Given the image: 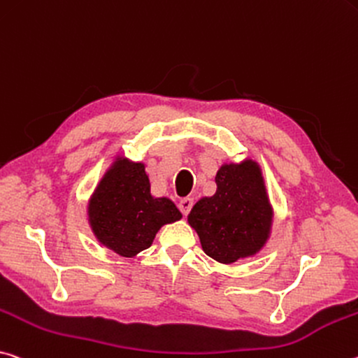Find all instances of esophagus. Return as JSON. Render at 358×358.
I'll list each match as a JSON object with an SVG mask.
<instances>
[{
  "label": "esophagus",
  "instance_id": "esophagus-1",
  "mask_svg": "<svg viewBox=\"0 0 358 358\" xmlns=\"http://www.w3.org/2000/svg\"><path fill=\"white\" fill-rule=\"evenodd\" d=\"M178 207H180V210H181V213L188 215L191 207H192V199H191V197H183V199H180Z\"/></svg>",
  "mask_w": 358,
  "mask_h": 358
}]
</instances>
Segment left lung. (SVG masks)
I'll return each instance as SVG.
<instances>
[{
  "mask_svg": "<svg viewBox=\"0 0 358 358\" xmlns=\"http://www.w3.org/2000/svg\"><path fill=\"white\" fill-rule=\"evenodd\" d=\"M215 194L201 197L188 215L202 250L221 264L257 257L274 224V208L261 166L252 157L224 162L215 175Z\"/></svg>",
  "mask_w": 358,
  "mask_h": 358,
  "instance_id": "8db88e82",
  "label": "left lung"
}]
</instances>
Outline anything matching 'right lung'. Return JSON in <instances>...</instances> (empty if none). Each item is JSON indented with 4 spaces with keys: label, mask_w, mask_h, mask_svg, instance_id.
Segmentation results:
<instances>
[{
    "label": "right lung",
    "mask_w": 358,
    "mask_h": 358,
    "mask_svg": "<svg viewBox=\"0 0 358 358\" xmlns=\"http://www.w3.org/2000/svg\"><path fill=\"white\" fill-rule=\"evenodd\" d=\"M181 217L173 201L151 194L145 162L121 155L106 167L87 202L95 239L124 258H135L151 247L159 229Z\"/></svg>",
    "instance_id": "right-lung-1"
}]
</instances>
